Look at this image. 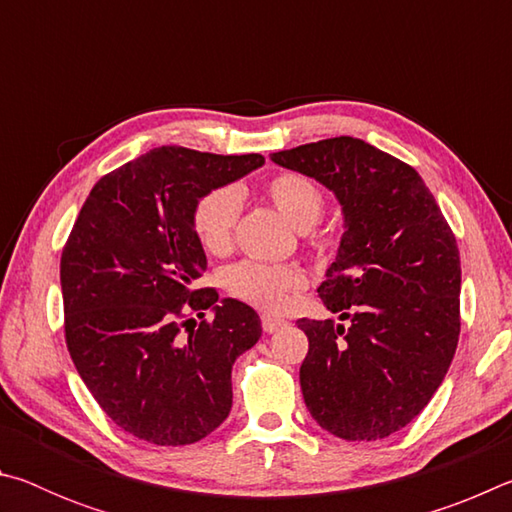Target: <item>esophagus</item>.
Returning <instances> with one entry per match:
<instances>
[{
  "label": "esophagus",
  "instance_id": "esophagus-1",
  "mask_svg": "<svg viewBox=\"0 0 512 512\" xmlns=\"http://www.w3.org/2000/svg\"><path fill=\"white\" fill-rule=\"evenodd\" d=\"M284 325H287V320H284V318L262 314V327H264L266 334H273V332H277V329H282Z\"/></svg>",
  "mask_w": 512,
  "mask_h": 512
}]
</instances>
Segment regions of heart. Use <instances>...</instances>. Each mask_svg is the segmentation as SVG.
<instances>
[{
  "mask_svg": "<svg viewBox=\"0 0 512 512\" xmlns=\"http://www.w3.org/2000/svg\"><path fill=\"white\" fill-rule=\"evenodd\" d=\"M266 194L282 212L284 219L298 230L316 225L325 210V196L320 187L305 173L282 171L266 183ZM241 214V192L232 185L214 187L198 198L194 207V232L203 248L212 255H221L232 244L235 225ZM305 284V275L298 266L239 262L225 271V287L232 296L246 300L262 309H280L289 293Z\"/></svg>",
  "mask_w": 512,
  "mask_h": 512,
  "instance_id": "heart-1",
  "label": "heart"
}]
</instances>
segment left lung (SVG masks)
<instances>
[{
	"label": "left lung",
	"instance_id": "left-lung-1",
	"mask_svg": "<svg viewBox=\"0 0 512 512\" xmlns=\"http://www.w3.org/2000/svg\"><path fill=\"white\" fill-rule=\"evenodd\" d=\"M341 203L345 232L318 287L350 320L300 318L309 352L305 404L343 440H379L406 427L443 384L461 332V257L418 171L357 137L273 153Z\"/></svg>",
	"mask_w": 512,
	"mask_h": 512
}]
</instances>
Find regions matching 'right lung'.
Returning a JSON list of instances; mask_svg holds the SVG:
<instances>
[{
    "instance_id": "right-lung-1",
    "label": "right lung",
    "mask_w": 512,
    "mask_h": 512,
    "mask_svg": "<svg viewBox=\"0 0 512 512\" xmlns=\"http://www.w3.org/2000/svg\"><path fill=\"white\" fill-rule=\"evenodd\" d=\"M264 158L160 146L92 187L60 257L69 357L108 418L153 445H192L232 409V366L262 336L253 307L196 289L198 198ZM210 308L212 321L182 323Z\"/></svg>"
}]
</instances>
